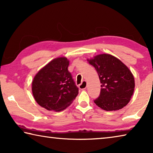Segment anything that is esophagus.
<instances>
[{"label": "esophagus", "instance_id": "1", "mask_svg": "<svg viewBox=\"0 0 153 153\" xmlns=\"http://www.w3.org/2000/svg\"><path fill=\"white\" fill-rule=\"evenodd\" d=\"M86 87H87V82H86V81H85V80H84V81L82 82L81 84L79 85V89H81V90L86 89Z\"/></svg>", "mask_w": 153, "mask_h": 153}]
</instances>
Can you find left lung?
<instances>
[{"mask_svg": "<svg viewBox=\"0 0 153 153\" xmlns=\"http://www.w3.org/2000/svg\"><path fill=\"white\" fill-rule=\"evenodd\" d=\"M88 61L97 70L101 84L95 104L105 111H117L125 107L135 87L134 76L128 67L108 54L98 55Z\"/></svg>", "mask_w": 153, "mask_h": 153, "instance_id": "8db88e82", "label": "left lung"}]
</instances>
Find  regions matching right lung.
<instances>
[{
    "mask_svg": "<svg viewBox=\"0 0 153 153\" xmlns=\"http://www.w3.org/2000/svg\"><path fill=\"white\" fill-rule=\"evenodd\" d=\"M69 63L65 57L55 59L35 76L32 93L41 107L48 111H61L78 94V88L67 69Z\"/></svg>",
    "mask_w": 153,
    "mask_h": 153,
    "instance_id": "right-lung-1",
    "label": "right lung"
}]
</instances>
